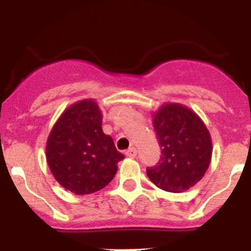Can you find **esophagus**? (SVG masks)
I'll return each mask as SVG.
<instances>
[{"instance_id": "obj_1", "label": "esophagus", "mask_w": 251, "mask_h": 251, "mask_svg": "<svg viewBox=\"0 0 251 251\" xmlns=\"http://www.w3.org/2000/svg\"><path fill=\"white\" fill-rule=\"evenodd\" d=\"M124 153H126V156L129 157V158H134V157L137 156V150L134 147H132V148H129V150L126 151Z\"/></svg>"}]
</instances>
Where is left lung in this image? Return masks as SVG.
I'll return each mask as SVG.
<instances>
[{
    "instance_id": "obj_1",
    "label": "left lung",
    "mask_w": 251,
    "mask_h": 251,
    "mask_svg": "<svg viewBox=\"0 0 251 251\" xmlns=\"http://www.w3.org/2000/svg\"><path fill=\"white\" fill-rule=\"evenodd\" d=\"M152 123L162 157L157 166L147 170L148 178L165 191H186L205 176L210 166V132L194 110L179 103L159 106Z\"/></svg>"
}]
</instances>
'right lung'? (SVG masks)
Instances as JSON below:
<instances>
[{"label":"right lung","mask_w":251,"mask_h":251,"mask_svg":"<svg viewBox=\"0 0 251 251\" xmlns=\"http://www.w3.org/2000/svg\"><path fill=\"white\" fill-rule=\"evenodd\" d=\"M103 114L94 99L68 106L51 128L46 162L59 185L75 195H89L114 178L124 158L101 129Z\"/></svg>","instance_id":"add662e5"}]
</instances>
